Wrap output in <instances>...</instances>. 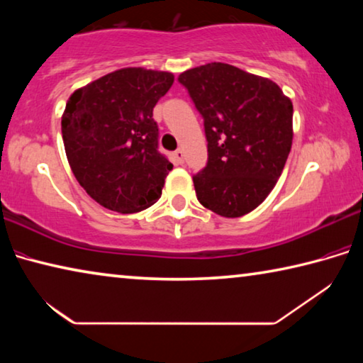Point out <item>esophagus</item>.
I'll list each match as a JSON object with an SVG mask.
<instances>
[{
	"label": "esophagus",
	"instance_id": "1",
	"mask_svg": "<svg viewBox=\"0 0 363 363\" xmlns=\"http://www.w3.org/2000/svg\"><path fill=\"white\" fill-rule=\"evenodd\" d=\"M174 158H176L177 163L182 164V163H184V150H182V149H177V150L174 152Z\"/></svg>",
	"mask_w": 363,
	"mask_h": 363
}]
</instances>
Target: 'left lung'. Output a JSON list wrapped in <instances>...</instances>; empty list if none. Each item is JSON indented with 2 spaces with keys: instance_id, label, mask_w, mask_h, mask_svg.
I'll return each instance as SVG.
<instances>
[{
  "instance_id": "8db88e82",
  "label": "left lung",
  "mask_w": 363,
  "mask_h": 363,
  "mask_svg": "<svg viewBox=\"0 0 363 363\" xmlns=\"http://www.w3.org/2000/svg\"><path fill=\"white\" fill-rule=\"evenodd\" d=\"M203 118L208 162L194 174L196 199L224 218L259 206L284 171L293 104L267 78L211 62L177 78Z\"/></svg>"
}]
</instances>
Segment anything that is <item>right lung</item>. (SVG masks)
<instances>
[{"instance_id":"add662e5","label":"right lung","mask_w":363,"mask_h":363,"mask_svg":"<svg viewBox=\"0 0 363 363\" xmlns=\"http://www.w3.org/2000/svg\"><path fill=\"white\" fill-rule=\"evenodd\" d=\"M173 82V73L130 67L86 84L67 102V158L79 186L104 208L138 213L162 196L173 164L158 150L153 107Z\"/></svg>"}]
</instances>
